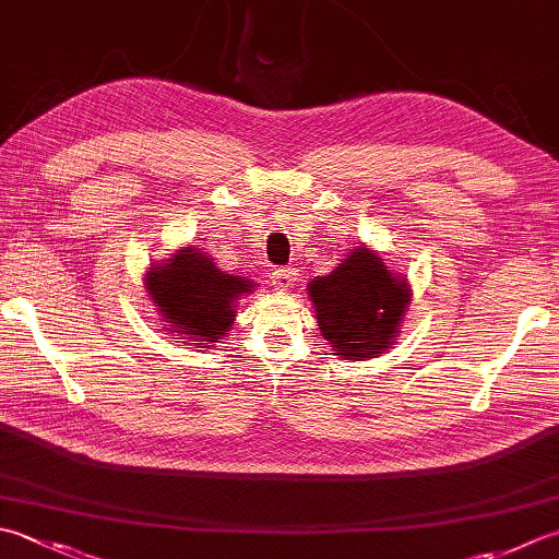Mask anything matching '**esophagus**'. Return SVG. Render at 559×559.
Masks as SVG:
<instances>
[{"label":"esophagus","mask_w":559,"mask_h":559,"mask_svg":"<svg viewBox=\"0 0 559 559\" xmlns=\"http://www.w3.org/2000/svg\"><path fill=\"white\" fill-rule=\"evenodd\" d=\"M295 276H298V273H295L293 269L273 271L271 273V286L276 288V290H281V293H286V290H290L295 286Z\"/></svg>","instance_id":"1"}]
</instances>
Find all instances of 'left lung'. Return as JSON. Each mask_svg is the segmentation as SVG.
Instances as JSON below:
<instances>
[{
	"instance_id": "obj_1",
	"label": "left lung",
	"mask_w": 559,
	"mask_h": 559,
	"mask_svg": "<svg viewBox=\"0 0 559 559\" xmlns=\"http://www.w3.org/2000/svg\"><path fill=\"white\" fill-rule=\"evenodd\" d=\"M322 338L344 360H366L395 344L412 288L407 276L392 271L378 251L360 242L342 264L308 283Z\"/></svg>"
}]
</instances>
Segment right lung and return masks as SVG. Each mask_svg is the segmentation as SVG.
<instances>
[{
	"instance_id": "add662e5",
	"label": "right lung",
	"mask_w": 559,
	"mask_h": 559,
	"mask_svg": "<svg viewBox=\"0 0 559 559\" xmlns=\"http://www.w3.org/2000/svg\"><path fill=\"white\" fill-rule=\"evenodd\" d=\"M145 288L155 302L164 332L195 348L215 346L233 330L237 302L257 283L215 266L199 247H179L169 259L152 261Z\"/></svg>"
}]
</instances>
